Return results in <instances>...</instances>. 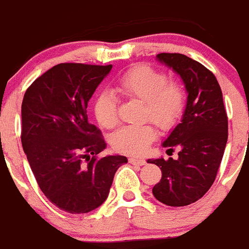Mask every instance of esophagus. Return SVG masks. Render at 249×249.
Returning a JSON list of instances; mask_svg holds the SVG:
<instances>
[{"instance_id": "1", "label": "esophagus", "mask_w": 249, "mask_h": 249, "mask_svg": "<svg viewBox=\"0 0 249 249\" xmlns=\"http://www.w3.org/2000/svg\"><path fill=\"white\" fill-rule=\"evenodd\" d=\"M128 160H129V163L135 164V166H143V164H146V160H144V158L131 157Z\"/></svg>"}]
</instances>
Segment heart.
Returning a JSON list of instances; mask_svg holds the SVG:
<instances>
[{
	"mask_svg": "<svg viewBox=\"0 0 249 249\" xmlns=\"http://www.w3.org/2000/svg\"><path fill=\"white\" fill-rule=\"evenodd\" d=\"M116 91L127 100L143 102L142 120L152 121L162 131H171L181 121L186 109L187 92L178 80H168L164 72L149 66H133L116 82ZM93 113L103 128L118 124V102L109 91H102L93 102ZM152 123L123 127L112 136L114 151L124 155H141L156 140Z\"/></svg>",
	"mask_w": 249,
	"mask_h": 249,
	"instance_id": "b5f03b06",
	"label": "heart"
}]
</instances>
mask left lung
Returning <instances> with one entry per match:
<instances>
[{
  "instance_id": "obj_1",
  "label": "left lung",
  "mask_w": 249,
  "mask_h": 249,
  "mask_svg": "<svg viewBox=\"0 0 249 249\" xmlns=\"http://www.w3.org/2000/svg\"><path fill=\"white\" fill-rule=\"evenodd\" d=\"M157 58L181 76L188 97L182 122L163 142L179 149L178 160H148L162 171L152 192L167 206L183 207L202 198L214 182L227 144L228 117L218 81L208 68L181 53Z\"/></svg>"
}]
</instances>
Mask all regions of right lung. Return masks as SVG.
<instances>
[{
    "mask_svg": "<svg viewBox=\"0 0 249 249\" xmlns=\"http://www.w3.org/2000/svg\"><path fill=\"white\" fill-rule=\"evenodd\" d=\"M112 65L59 63L26 89L21 142L38 187L51 203L72 214L107 199L124 156L98 157L106 142L89 122L87 103Z\"/></svg>",
    "mask_w": 249,
    "mask_h": 249,
    "instance_id": "obj_1",
    "label": "right lung"
}]
</instances>
